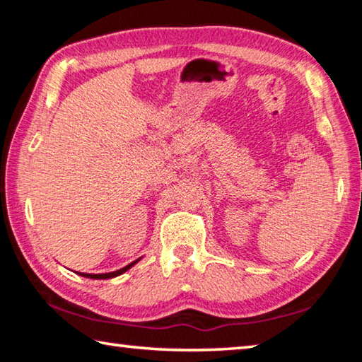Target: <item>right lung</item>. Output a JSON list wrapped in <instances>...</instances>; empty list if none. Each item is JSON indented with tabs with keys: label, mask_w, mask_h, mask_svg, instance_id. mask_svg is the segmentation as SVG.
Wrapping results in <instances>:
<instances>
[{
	"label": "right lung",
	"mask_w": 362,
	"mask_h": 362,
	"mask_svg": "<svg viewBox=\"0 0 362 362\" xmlns=\"http://www.w3.org/2000/svg\"><path fill=\"white\" fill-rule=\"evenodd\" d=\"M140 259H137L136 262H132V263H129V265H126L124 268H121V269H116V272H112V273H100V274H93V273H78L79 276H84V278H90V279H110V278H115V276H119V274H122V273H126L127 269H131L134 265H136V263L139 262Z\"/></svg>",
	"instance_id": "1"
}]
</instances>
